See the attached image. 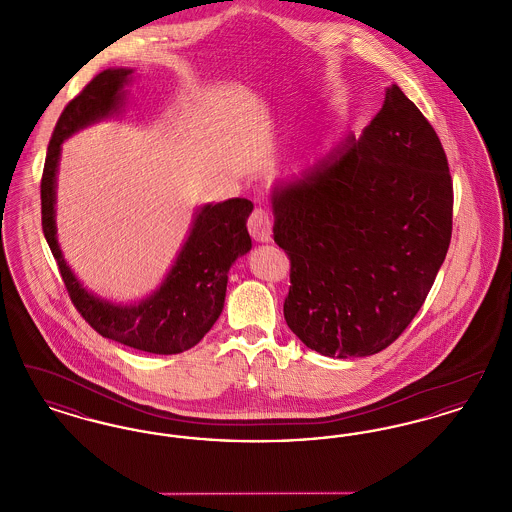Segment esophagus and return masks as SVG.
Listing matches in <instances>:
<instances>
[{"instance_id":"1","label":"esophagus","mask_w":512,"mask_h":512,"mask_svg":"<svg viewBox=\"0 0 512 512\" xmlns=\"http://www.w3.org/2000/svg\"><path fill=\"white\" fill-rule=\"evenodd\" d=\"M247 230L255 242H270L272 220L265 209H255L247 220Z\"/></svg>"}]
</instances>
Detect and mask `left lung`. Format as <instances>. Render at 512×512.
<instances>
[{
  "instance_id": "obj_1",
  "label": "left lung",
  "mask_w": 512,
  "mask_h": 512,
  "mask_svg": "<svg viewBox=\"0 0 512 512\" xmlns=\"http://www.w3.org/2000/svg\"><path fill=\"white\" fill-rule=\"evenodd\" d=\"M272 207L290 330L326 357H366L405 332L438 276L453 180L436 130L393 84L361 138L276 188Z\"/></svg>"
}]
</instances>
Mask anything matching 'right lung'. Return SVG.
Returning a JSON list of instances; mask_svg holds the SVG:
<instances>
[{
	"mask_svg": "<svg viewBox=\"0 0 512 512\" xmlns=\"http://www.w3.org/2000/svg\"><path fill=\"white\" fill-rule=\"evenodd\" d=\"M130 73V69L99 73L63 109L42 172V228L76 311L98 334L147 353L176 355L199 343L222 313L228 270L251 249L245 226L253 211L249 199L234 197L205 205L167 280L140 305H113L86 292L67 267L55 238V172L61 144L76 130L117 111Z\"/></svg>",
	"mask_w": 512,
	"mask_h": 512,
	"instance_id": "right-lung-1",
	"label": "right lung"
}]
</instances>
